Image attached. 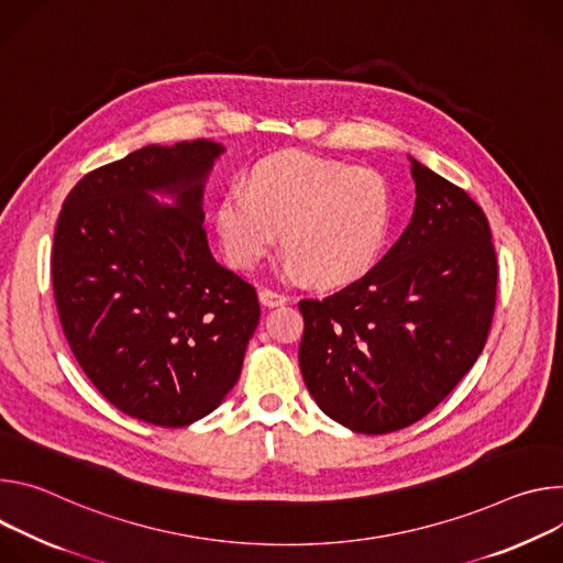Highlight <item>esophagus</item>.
<instances>
[{"instance_id": "obj_1", "label": "esophagus", "mask_w": 563, "mask_h": 563, "mask_svg": "<svg viewBox=\"0 0 563 563\" xmlns=\"http://www.w3.org/2000/svg\"><path fill=\"white\" fill-rule=\"evenodd\" d=\"M260 301H262L264 306L273 308V306H282V303H286V301H288V295L277 292V290H271V288H262V290H260Z\"/></svg>"}]
</instances>
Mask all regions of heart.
Instances as JSON below:
<instances>
[{
    "label": "heart",
    "mask_w": 563,
    "mask_h": 563,
    "mask_svg": "<svg viewBox=\"0 0 563 563\" xmlns=\"http://www.w3.org/2000/svg\"><path fill=\"white\" fill-rule=\"evenodd\" d=\"M391 217L389 183L376 169L286 152L253 165L245 190L230 187L217 206L214 225L236 271L257 268L284 230L286 266L335 288L378 262Z\"/></svg>",
    "instance_id": "obj_1"
}]
</instances>
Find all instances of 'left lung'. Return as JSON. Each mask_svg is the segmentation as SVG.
I'll return each instance as SVG.
<instances>
[{"mask_svg": "<svg viewBox=\"0 0 563 563\" xmlns=\"http://www.w3.org/2000/svg\"><path fill=\"white\" fill-rule=\"evenodd\" d=\"M411 161L413 217L346 288L299 301V368L318 407L360 433H389L439 405L481 355L496 303V253L481 206Z\"/></svg>", "mask_w": 563, "mask_h": 563, "instance_id": "obj_1", "label": "left lung"}]
</instances>
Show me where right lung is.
Segmentation results:
<instances>
[{"instance_id": "1", "label": "right lung", "mask_w": 563, "mask_h": 563, "mask_svg": "<svg viewBox=\"0 0 563 563\" xmlns=\"http://www.w3.org/2000/svg\"><path fill=\"white\" fill-rule=\"evenodd\" d=\"M221 152L203 139L132 152L78 180L55 225L53 297L78 364L115 409L158 427L221 405L262 316L255 286L208 247L203 183Z\"/></svg>"}]
</instances>
